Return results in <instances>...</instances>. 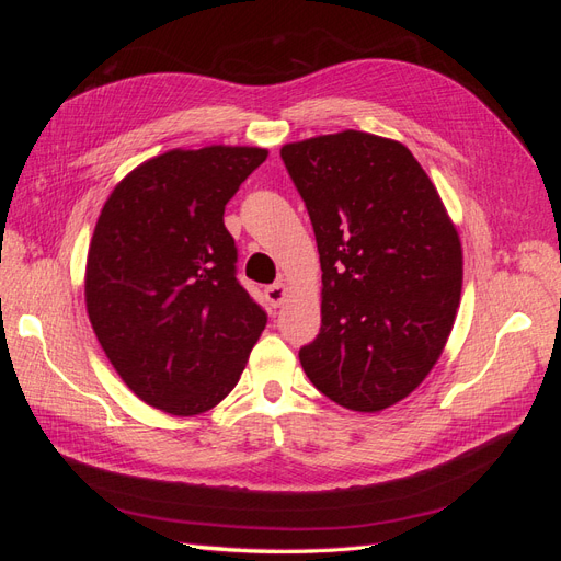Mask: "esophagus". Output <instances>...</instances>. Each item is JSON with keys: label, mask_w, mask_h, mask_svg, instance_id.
I'll return each instance as SVG.
<instances>
[{"label": "esophagus", "mask_w": 561, "mask_h": 561, "mask_svg": "<svg viewBox=\"0 0 561 561\" xmlns=\"http://www.w3.org/2000/svg\"><path fill=\"white\" fill-rule=\"evenodd\" d=\"M264 295H266V299H268V304L274 309H278L280 304L285 301V295H287V287L283 285V283H274V285H268V287H264Z\"/></svg>", "instance_id": "esophagus-1"}]
</instances>
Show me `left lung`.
<instances>
[{
	"mask_svg": "<svg viewBox=\"0 0 561 561\" xmlns=\"http://www.w3.org/2000/svg\"><path fill=\"white\" fill-rule=\"evenodd\" d=\"M280 159L322 268V325L299 348L301 367L346 410H386L426 379L447 344L461 241L431 178L396 140L344 130L285 145Z\"/></svg>",
	"mask_w": 561,
	"mask_h": 561,
	"instance_id": "8db88e82",
	"label": "left lung"
}]
</instances>
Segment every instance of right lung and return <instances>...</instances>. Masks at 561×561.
<instances>
[{
    "label": "right lung",
    "mask_w": 561,
    "mask_h": 561,
    "mask_svg": "<svg viewBox=\"0 0 561 561\" xmlns=\"http://www.w3.org/2000/svg\"><path fill=\"white\" fill-rule=\"evenodd\" d=\"M268 151L173 149L116 184L89 248L87 309L118 377L192 416L241 379L266 311L236 278L225 206Z\"/></svg>",
    "instance_id": "1"
}]
</instances>
